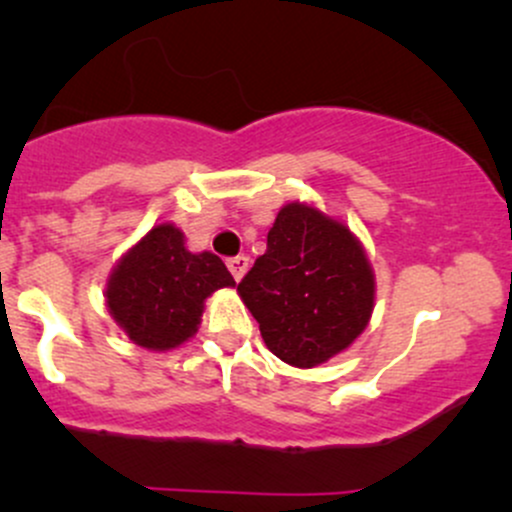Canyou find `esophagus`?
<instances>
[{"label":"esophagus","instance_id":"34e87169","mask_svg":"<svg viewBox=\"0 0 512 512\" xmlns=\"http://www.w3.org/2000/svg\"><path fill=\"white\" fill-rule=\"evenodd\" d=\"M226 264H228V269H231L233 279L240 281V279H243V276H245V272H248V267H250V257H245V255L231 257V260H228Z\"/></svg>","mask_w":512,"mask_h":512}]
</instances>
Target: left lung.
I'll return each instance as SVG.
<instances>
[{"instance_id":"8db88e82","label":"left lung","mask_w":512,"mask_h":512,"mask_svg":"<svg viewBox=\"0 0 512 512\" xmlns=\"http://www.w3.org/2000/svg\"><path fill=\"white\" fill-rule=\"evenodd\" d=\"M238 293L260 322L267 349L296 368L330 361L366 330L375 276L354 233L308 204L276 214L267 252Z\"/></svg>"}]
</instances>
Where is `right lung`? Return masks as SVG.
<instances>
[{"label":"right lung","instance_id":"1","mask_svg":"<svg viewBox=\"0 0 512 512\" xmlns=\"http://www.w3.org/2000/svg\"><path fill=\"white\" fill-rule=\"evenodd\" d=\"M236 286L231 272L211 252H190L173 223H161L122 255L108 279L110 315L134 344L168 351L197 332L204 301Z\"/></svg>","mask_w":512,"mask_h":512}]
</instances>
